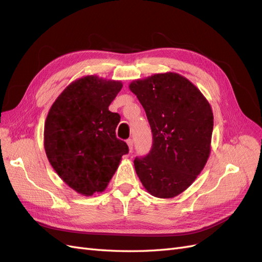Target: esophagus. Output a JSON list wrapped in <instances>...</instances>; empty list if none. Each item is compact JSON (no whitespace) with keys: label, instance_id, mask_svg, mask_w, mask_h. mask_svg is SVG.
Listing matches in <instances>:
<instances>
[{"label":"esophagus","instance_id":"esophagus-1","mask_svg":"<svg viewBox=\"0 0 262 262\" xmlns=\"http://www.w3.org/2000/svg\"><path fill=\"white\" fill-rule=\"evenodd\" d=\"M126 144H128V146H129V150H130V152H132V149H133V141H132L131 139L126 140Z\"/></svg>","mask_w":262,"mask_h":262}]
</instances>
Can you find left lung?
<instances>
[{
  "label": "left lung",
  "instance_id": "8db88e82",
  "mask_svg": "<svg viewBox=\"0 0 262 262\" xmlns=\"http://www.w3.org/2000/svg\"><path fill=\"white\" fill-rule=\"evenodd\" d=\"M129 89L143 106L153 133L152 149L134 160V168L149 194L177 196L208 162L212 108L195 85L175 72L132 81Z\"/></svg>",
  "mask_w": 262,
  "mask_h": 262
}]
</instances>
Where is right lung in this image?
I'll list each match as a JSON object with an SVG mask.
<instances>
[{
	"mask_svg": "<svg viewBox=\"0 0 262 262\" xmlns=\"http://www.w3.org/2000/svg\"><path fill=\"white\" fill-rule=\"evenodd\" d=\"M121 81L86 75L69 84L46 118L43 146L55 172L85 196L102 192L129 152L117 139L120 116L108 109Z\"/></svg>",
	"mask_w": 262,
	"mask_h": 262,
	"instance_id": "1",
	"label": "right lung"
}]
</instances>
